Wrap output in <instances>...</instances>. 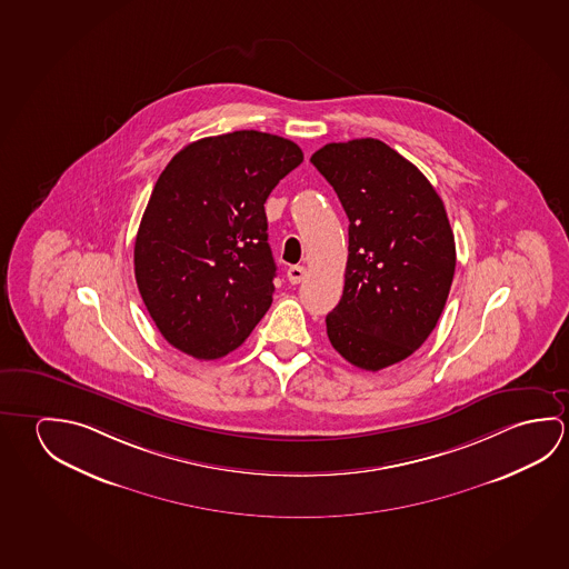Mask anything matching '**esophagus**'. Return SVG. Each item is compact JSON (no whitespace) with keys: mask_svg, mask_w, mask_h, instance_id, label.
Segmentation results:
<instances>
[{"mask_svg":"<svg viewBox=\"0 0 569 569\" xmlns=\"http://www.w3.org/2000/svg\"><path fill=\"white\" fill-rule=\"evenodd\" d=\"M306 278V268L303 266H291L288 268V280L296 286L299 281Z\"/></svg>","mask_w":569,"mask_h":569,"instance_id":"obj_1","label":"esophagus"}]
</instances>
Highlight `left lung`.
<instances>
[{
  "instance_id": "obj_1",
  "label": "left lung",
  "mask_w": 569,
  "mask_h": 569,
  "mask_svg": "<svg viewBox=\"0 0 569 569\" xmlns=\"http://www.w3.org/2000/svg\"><path fill=\"white\" fill-rule=\"evenodd\" d=\"M349 218L341 301L326 317L337 353L381 371L437 327L457 268L455 233L427 177L377 139L329 142L311 157Z\"/></svg>"
}]
</instances>
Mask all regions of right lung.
Returning a JSON list of instances; mask_svg holds the SVG:
<instances>
[{"mask_svg":"<svg viewBox=\"0 0 569 569\" xmlns=\"http://www.w3.org/2000/svg\"><path fill=\"white\" fill-rule=\"evenodd\" d=\"M301 160L283 137L233 131L190 142L162 170L134 240V278L182 353L224 357L270 309L276 261L263 204Z\"/></svg>","mask_w":569,"mask_h":569,"instance_id":"obj_1","label":"right lung"}]
</instances>
